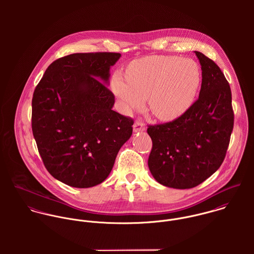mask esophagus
<instances>
[{"label":"esophagus","instance_id":"esophagus-1","mask_svg":"<svg viewBox=\"0 0 254 254\" xmlns=\"http://www.w3.org/2000/svg\"><path fill=\"white\" fill-rule=\"evenodd\" d=\"M133 128H134V131L135 132H138V131H145V126L144 125V123L142 121H139L137 120L134 125H133Z\"/></svg>","mask_w":254,"mask_h":254}]
</instances>
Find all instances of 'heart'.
<instances>
[{"instance_id": "b5f03b06", "label": "heart", "mask_w": 254, "mask_h": 254, "mask_svg": "<svg viewBox=\"0 0 254 254\" xmlns=\"http://www.w3.org/2000/svg\"><path fill=\"white\" fill-rule=\"evenodd\" d=\"M201 81L197 64L174 56H151L133 62L127 77L115 73L111 88L125 112L144 107L162 120H174L189 109Z\"/></svg>"}]
</instances>
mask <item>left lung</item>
<instances>
[{
    "mask_svg": "<svg viewBox=\"0 0 254 254\" xmlns=\"http://www.w3.org/2000/svg\"><path fill=\"white\" fill-rule=\"evenodd\" d=\"M194 53L202 70L198 99L173 121L147 128L152 141L150 173L174 189L196 187L217 171L234 128L229 82L212 60Z\"/></svg>",
    "mask_w": 254,
    "mask_h": 254,
    "instance_id": "left-lung-1",
    "label": "left lung"
}]
</instances>
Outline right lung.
Wrapping results in <instances>:
<instances>
[{
	"label": "right lung",
	"instance_id": "obj_1",
	"mask_svg": "<svg viewBox=\"0 0 254 254\" xmlns=\"http://www.w3.org/2000/svg\"><path fill=\"white\" fill-rule=\"evenodd\" d=\"M119 53H77L46 69L32 98V132L49 173L74 188L105 181L134 120L114 110L102 82Z\"/></svg>",
	"mask_w": 254,
	"mask_h": 254
}]
</instances>
